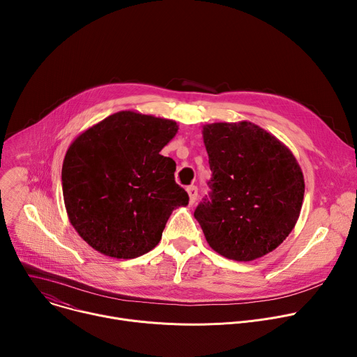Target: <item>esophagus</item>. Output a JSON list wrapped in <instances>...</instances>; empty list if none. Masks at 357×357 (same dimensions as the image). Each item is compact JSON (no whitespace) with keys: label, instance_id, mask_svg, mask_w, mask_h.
Segmentation results:
<instances>
[{"label":"esophagus","instance_id":"34e87169","mask_svg":"<svg viewBox=\"0 0 357 357\" xmlns=\"http://www.w3.org/2000/svg\"><path fill=\"white\" fill-rule=\"evenodd\" d=\"M186 192L189 195V203H190V205H193L196 197H197V188L195 185H190V186L186 188Z\"/></svg>","mask_w":357,"mask_h":357}]
</instances>
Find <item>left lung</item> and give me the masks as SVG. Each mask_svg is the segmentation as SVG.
Wrapping results in <instances>:
<instances>
[{"mask_svg": "<svg viewBox=\"0 0 357 357\" xmlns=\"http://www.w3.org/2000/svg\"><path fill=\"white\" fill-rule=\"evenodd\" d=\"M212 192L195 211L220 256L252 261L275 250L301 213L302 169L277 137L250 121L203 126Z\"/></svg>", "mask_w": 357, "mask_h": 357, "instance_id": "obj_1", "label": "left lung"}]
</instances>
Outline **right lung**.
Returning <instances> with one entry per match:
<instances>
[{
	"mask_svg": "<svg viewBox=\"0 0 357 357\" xmlns=\"http://www.w3.org/2000/svg\"><path fill=\"white\" fill-rule=\"evenodd\" d=\"M174 120L119 112L79 134L62 167L70 225L96 251L135 259L154 248L174 209L189 196L176 164L161 149L176 135Z\"/></svg>",
	"mask_w": 357,
	"mask_h": 357,
	"instance_id": "add662e5",
	"label": "right lung"
}]
</instances>
